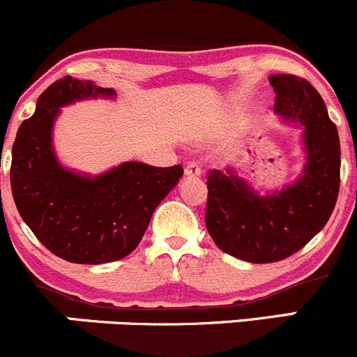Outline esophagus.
Returning <instances> with one entry per match:
<instances>
[{"label":"esophagus","mask_w":357,"mask_h":357,"mask_svg":"<svg viewBox=\"0 0 357 357\" xmlns=\"http://www.w3.org/2000/svg\"><path fill=\"white\" fill-rule=\"evenodd\" d=\"M185 174L188 176V178H197V176H200L202 174L200 162H197V160H190L185 167Z\"/></svg>","instance_id":"34e87169"}]
</instances>
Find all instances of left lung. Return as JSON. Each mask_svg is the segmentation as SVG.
Returning <instances> with one entry per match:
<instances>
[{
    "label": "left lung",
    "mask_w": 357,
    "mask_h": 357,
    "mask_svg": "<svg viewBox=\"0 0 357 357\" xmlns=\"http://www.w3.org/2000/svg\"><path fill=\"white\" fill-rule=\"evenodd\" d=\"M275 111L306 126L305 174L260 197L243 179L210 169L205 224L213 243L250 264H273L306 246L328 222L340 188V144L318 90L296 75L270 77Z\"/></svg>",
    "instance_id": "8db88e82"
}]
</instances>
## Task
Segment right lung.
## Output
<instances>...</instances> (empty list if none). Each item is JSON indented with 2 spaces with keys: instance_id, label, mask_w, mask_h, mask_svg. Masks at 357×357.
Returning a JSON list of instances; mask_svg holds the SVG:
<instances>
[{
  "instance_id": "obj_1",
  "label": "right lung",
  "mask_w": 357,
  "mask_h": 357,
  "mask_svg": "<svg viewBox=\"0 0 357 357\" xmlns=\"http://www.w3.org/2000/svg\"><path fill=\"white\" fill-rule=\"evenodd\" d=\"M114 96L90 80L65 77L40 93L18 128L10 183L24 222L51 253L71 264L99 265L130 255L150 217L183 176V167L126 162L90 179L61 167L51 149L59 106L82 97Z\"/></svg>"
}]
</instances>
